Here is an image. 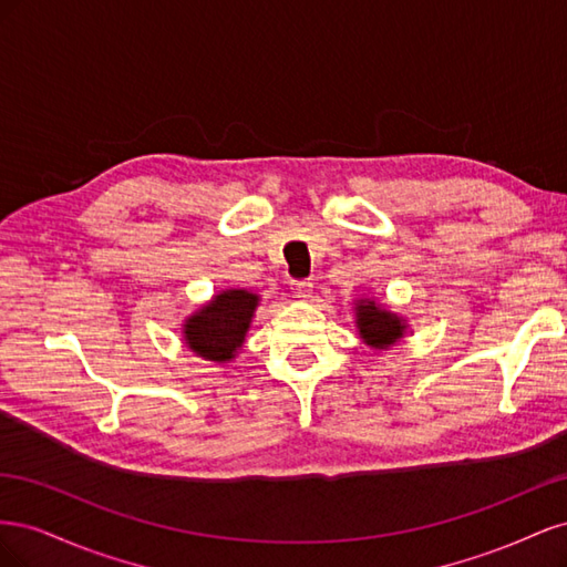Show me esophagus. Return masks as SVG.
Here are the masks:
<instances>
[{
    "label": "esophagus",
    "instance_id": "34e87169",
    "mask_svg": "<svg viewBox=\"0 0 567 567\" xmlns=\"http://www.w3.org/2000/svg\"><path fill=\"white\" fill-rule=\"evenodd\" d=\"M290 290H293L296 298H310L312 296V284L310 281H293V284H290Z\"/></svg>",
    "mask_w": 567,
    "mask_h": 567
}]
</instances>
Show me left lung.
Masks as SVG:
<instances>
[{
	"label": "left lung",
	"mask_w": 567,
	"mask_h": 567,
	"mask_svg": "<svg viewBox=\"0 0 567 567\" xmlns=\"http://www.w3.org/2000/svg\"><path fill=\"white\" fill-rule=\"evenodd\" d=\"M354 326L364 346L371 350H390L409 333V321L398 312L388 310L375 298L362 296L352 300Z\"/></svg>",
	"instance_id": "left-lung-1"
}]
</instances>
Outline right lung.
I'll use <instances>...</instances> for the list:
<instances>
[{"label": "right lung", "mask_w": 567, "mask_h": 567, "mask_svg": "<svg viewBox=\"0 0 567 567\" xmlns=\"http://www.w3.org/2000/svg\"><path fill=\"white\" fill-rule=\"evenodd\" d=\"M260 296L248 288H221L182 323L184 348L213 364H229L241 352Z\"/></svg>", "instance_id": "right-lung-1"}]
</instances>
